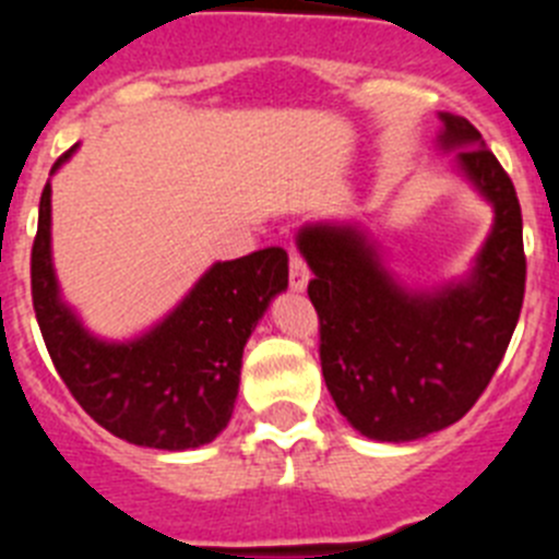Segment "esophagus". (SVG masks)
Segmentation results:
<instances>
[{
  "mask_svg": "<svg viewBox=\"0 0 559 559\" xmlns=\"http://www.w3.org/2000/svg\"><path fill=\"white\" fill-rule=\"evenodd\" d=\"M288 280H290V288L294 290H305L310 283V271L308 263H305L299 251H290V271H288Z\"/></svg>",
  "mask_w": 559,
  "mask_h": 559,
  "instance_id": "1",
  "label": "esophagus"
}]
</instances>
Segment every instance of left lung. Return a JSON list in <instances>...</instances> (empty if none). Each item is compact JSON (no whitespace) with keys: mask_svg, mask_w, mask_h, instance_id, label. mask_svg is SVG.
<instances>
[{"mask_svg":"<svg viewBox=\"0 0 559 559\" xmlns=\"http://www.w3.org/2000/svg\"><path fill=\"white\" fill-rule=\"evenodd\" d=\"M439 120V147L459 151L462 176L496 212L462 283L403 288L353 224H308L296 237L313 271L324 383L349 426L378 442H412L471 412L510 347L526 288L512 179L464 117Z\"/></svg>","mask_w":559,"mask_h":559,"instance_id":"8db88e82","label":"left lung"}]
</instances>
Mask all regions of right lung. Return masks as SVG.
<instances>
[{
    "mask_svg": "<svg viewBox=\"0 0 559 559\" xmlns=\"http://www.w3.org/2000/svg\"><path fill=\"white\" fill-rule=\"evenodd\" d=\"M49 195L47 181L29 283L44 344L72 397L131 445L187 451L212 442L231 419L246 341L271 299L288 288L285 249L271 246L215 263L156 328L131 341H103L83 328L58 290L49 251Z\"/></svg>",
    "mask_w": 559,
    "mask_h": 559,
    "instance_id": "add662e5",
    "label": "right lung"
}]
</instances>
